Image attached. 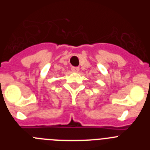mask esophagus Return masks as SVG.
Here are the masks:
<instances>
[{
	"instance_id": "1",
	"label": "esophagus",
	"mask_w": 150,
	"mask_h": 150,
	"mask_svg": "<svg viewBox=\"0 0 150 150\" xmlns=\"http://www.w3.org/2000/svg\"><path fill=\"white\" fill-rule=\"evenodd\" d=\"M71 71L73 72H78L79 71V67H71Z\"/></svg>"
}]
</instances>
